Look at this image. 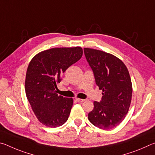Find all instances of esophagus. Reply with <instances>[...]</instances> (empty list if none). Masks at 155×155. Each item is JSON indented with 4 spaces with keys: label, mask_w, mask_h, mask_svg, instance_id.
I'll return each instance as SVG.
<instances>
[{
    "label": "esophagus",
    "mask_w": 155,
    "mask_h": 155,
    "mask_svg": "<svg viewBox=\"0 0 155 155\" xmlns=\"http://www.w3.org/2000/svg\"><path fill=\"white\" fill-rule=\"evenodd\" d=\"M77 100V101L78 102V103H83V102H84V101H85V99H81V98H77L76 99Z\"/></svg>",
    "instance_id": "obj_1"
}]
</instances>
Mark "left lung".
Here are the masks:
<instances>
[{
  "mask_svg": "<svg viewBox=\"0 0 155 155\" xmlns=\"http://www.w3.org/2000/svg\"><path fill=\"white\" fill-rule=\"evenodd\" d=\"M96 85L103 90L101 102H94L88 114L93 125L104 130L117 127L125 118L132 98V83L127 66L119 58L98 50L85 48Z\"/></svg>",
  "mask_w": 155,
  "mask_h": 155,
  "instance_id": "obj_1",
  "label": "left lung"
}]
</instances>
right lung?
Segmentation results:
<instances>
[{
    "instance_id": "right-lung-1",
    "label": "right lung",
    "mask_w": 155,
    "mask_h": 155,
    "mask_svg": "<svg viewBox=\"0 0 155 155\" xmlns=\"http://www.w3.org/2000/svg\"><path fill=\"white\" fill-rule=\"evenodd\" d=\"M83 55L81 47L54 48L39 52L27 70L25 91L34 114L41 124L55 128L67 121L73 99L57 94L61 74Z\"/></svg>"
}]
</instances>
